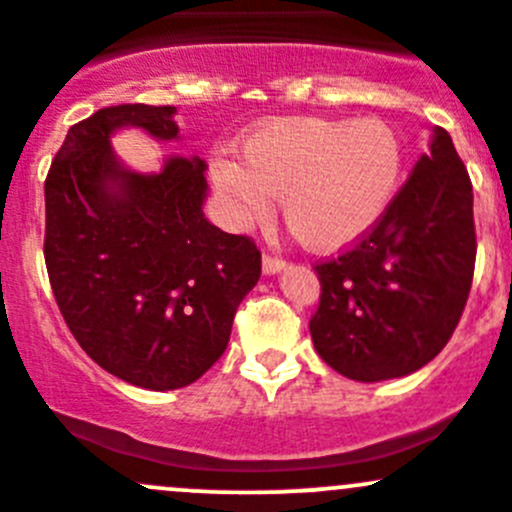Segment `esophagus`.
I'll return each mask as SVG.
<instances>
[{"mask_svg": "<svg viewBox=\"0 0 512 512\" xmlns=\"http://www.w3.org/2000/svg\"><path fill=\"white\" fill-rule=\"evenodd\" d=\"M285 270V260H280V257H272V255H265L262 257V272L265 275H275V272Z\"/></svg>", "mask_w": 512, "mask_h": 512, "instance_id": "obj_1", "label": "esophagus"}]
</instances>
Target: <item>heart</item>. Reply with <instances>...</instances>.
<instances>
[{
    "label": "heart",
    "mask_w": 512,
    "mask_h": 512,
    "mask_svg": "<svg viewBox=\"0 0 512 512\" xmlns=\"http://www.w3.org/2000/svg\"><path fill=\"white\" fill-rule=\"evenodd\" d=\"M215 190L232 227L270 215L302 247L340 252L365 240L393 205L403 180V142L382 119H275L242 142V162L215 157Z\"/></svg>",
    "instance_id": "1"
}]
</instances>
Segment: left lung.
<instances>
[{
	"mask_svg": "<svg viewBox=\"0 0 512 512\" xmlns=\"http://www.w3.org/2000/svg\"><path fill=\"white\" fill-rule=\"evenodd\" d=\"M473 185L443 127L380 225L340 257L315 265V350L357 382L428 365L458 327L475 270Z\"/></svg>",
	"mask_w": 512,
	"mask_h": 512,
	"instance_id": "8db88e82",
	"label": "left lung"
}]
</instances>
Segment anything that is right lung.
<instances>
[{
  "instance_id": "right-lung-1",
  "label": "right lung",
  "mask_w": 512,
  "mask_h": 512,
  "mask_svg": "<svg viewBox=\"0 0 512 512\" xmlns=\"http://www.w3.org/2000/svg\"><path fill=\"white\" fill-rule=\"evenodd\" d=\"M175 112L99 109L69 127L44 182V262L59 312L99 367L147 390L185 388L220 360L262 272L250 237L207 222L200 157L140 175L114 155L109 137L122 127L177 140Z\"/></svg>"
}]
</instances>
